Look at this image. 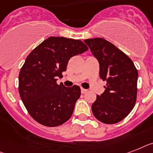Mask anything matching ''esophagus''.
<instances>
[{"label":"esophagus","instance_id":"obj_1","mask_svg":"<svg viewBox=\"0 0 153 153\" xmlns=\"http://www.w3.org/2000/svg\"><path fill=\"white\" fill-rule=\"evenodd\" d=\"M80 91H81L82 94H85L86 92L88 91V90H86V89H84V88H81V89H80Z\"/></svg>","mask_w":153,"mask_h":153}]
</instances>
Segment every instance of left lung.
Wrapping results in <instances>:
<instances>
[{
	"label": "left lung",
	"mask_w": 153,
	"mask_h": 153,
	"mask_svg": "<svg viewBox=\"0 0 153 153\" xmlns=\"http://www.w3.org/2000/svg\"><path fill=\"white\" fill-rule=\"evenodd\" d=\"M84 42L99 62L100 78L106 81L104 93L97 95L92 104V113L102 123H118L135 105L137 69L129 57L106 40L97 37L84 40Z\"/></svg>",
	"instance_id": "8db88e82"
}]
</instances>
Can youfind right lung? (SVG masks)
Returning a JSON list of instances; mask_svg holds the SVG:
<instances>
[{
    "instance_id": "right-lung-1",
    "label": "right lung",
    "mask_w": 153,
    "mask_h": 153,
    "mask_svg": "<svg viewBox=\"0 0 153 153\" xmlns=\"http://www.w3.org/2000/svg\"><path fill=\"white\" fill-rule=\"evenodd\" d=\"M79 40L50 36L27 56L19 75V92L33 120L46 127L63 124L71 117L80 88L57 84L73 56L88 51Z\"/></svg>"
}]
</instances>
